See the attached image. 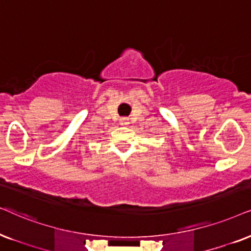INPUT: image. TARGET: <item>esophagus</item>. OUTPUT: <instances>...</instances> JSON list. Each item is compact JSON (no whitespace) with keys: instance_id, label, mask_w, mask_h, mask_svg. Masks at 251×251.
I'll list each match as a JSON object with an SVG mask.
<instances>
[{"instance_id":"obj_1","label":"esophagus","mask_w":251,"mask_h":251,"mask_svg":"<svg viewBox=\"0 0 251 251\" xmlns=\"http://www.w3.org/2000/svg\"><path fill=\"white\" fill-rule=\"evenodd\" d=\"M119 124H120V125H122V126H127L128 124H129V119L126 118V117H124V118H120Z\"/></svg>"}]
</instances>
